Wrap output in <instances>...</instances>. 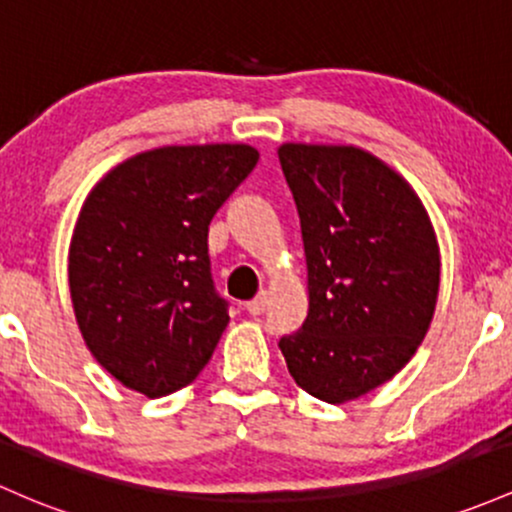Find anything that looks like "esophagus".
<instances>
[{"mask_svg":"<svg viewBox=\"0 0 512 512\" xmlns=\"http://www.w3.org/2000/svg\"><path fill=\"white\" fill-rule=\"evenodd\" d=\"M245 308H247V313H250V316H262V313H265V308H267V291H262L260 296H255L252 301H247Z\"/></svg>","mask_w":512,"mask_h":512,"instance_id":"obj_1","label":"esophagus"}]
</instances>
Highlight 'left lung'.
<instances>
[{
    "instance_id": "left-lung-1",
    "label": "left lung",
    "mask_w": 512,
    "mask_h": 512,
    "mask_svg": "<svg viewBox=\"0 0 512 512\" xmlns=\"http://www.w3.org/2000/svg\"><path fill=\"white\" fill-rule=\"evenodd\" d=\"M306 252L308 316L279 340L291 376L347 403L401 372L435 316L440 245L411 184L355 145L282 143Z\"/></svg>"
}]
</instances>
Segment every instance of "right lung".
I'll list each match as a JSON object with an SVG mask.
<instances>
[{"label":"right lung","instance_id":"1","mask_svg":"<svg viewBox=\"0 0 512 512\" xmlns=\"http://www.w3.org/2000/svg\"><path fill=\"white\" fill-rule=\"evenodd\" d=\"M260 160L252 145H162L111 167L84 199L67 282L84 345L126 389L192 384L228 325L209 223Z\"/></svg>","mask_w":512,"mask_h":512}]
</instances>
